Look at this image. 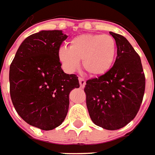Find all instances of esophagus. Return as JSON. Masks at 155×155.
Masks as SVG:
<instances>
[{"label": "esophagus", "instance_id": "34e87169", "mask_svg": "<svg viewBox=\"0 0 155 155\" xmlns=\"http://www.w3.org/2000/svg\"><path fill=\"white\" fill-rule=\"evenodd\" d=\"M78 80H79L80 87H85V84H86V80L84 79V78H79Z\"/></svg>", "mask_w": 155, "mask_h": 155}]
</instances>
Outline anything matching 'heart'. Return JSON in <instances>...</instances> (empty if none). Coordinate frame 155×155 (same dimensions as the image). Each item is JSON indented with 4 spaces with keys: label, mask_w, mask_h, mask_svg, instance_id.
<instances>
[{
    "label": "heart",
    "mask_w": 155,
    "mask_h": 155,
    "mask_svg": "<svg viewBox=\"0 0 155 155\" xmlns=\"http://www.w3.org/2000/svg\"><path fill=\"white\" fill-rule=\"evenodd\" d=\"M116 52V41L109 35L82 34L70 41L69 48H59L58 57L68 72L79 68L82 59L83 68L90 75L100 76L110 69Z\"/></svg>",
    "instance_id": "b5f03b06"
}]
</instances>
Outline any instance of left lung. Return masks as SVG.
I'll use <instances>...</instances> for the list:
<instances>
[{
	"label": "left lung",
	"instance_id": "left-lung-1",
	"mask_svg": "<svg viewBox=\"0 0 155 155\" xmlns=\"http://www.w3.org/2000/svg\"><path fill=\"white\" fill-rule=\"evenodd\" d=\"M117 45V58L106 73L87 80L84 92L92 121L101 128L116 130L135 118L142 104L145 77L141 59L128 41L109 31Z\"/></svg>",
	"mask_w": 155,
	"mask_h": 155
}]
</instances>
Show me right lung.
<instances>
[{"instance_id":"obj_1","label":"right lung","mask_w":155,"mask_h":155,"mask_svg":"<svg viewBox=\"0 0 155 155\" xmlns=\"http://www.w3.org/2000/svg\"><path fill=\"white\" fill-rule=\"evenodd\" d=\"M68 36L62 31H41L20 45L10 66L13 106L28 124L51 130L62 124L69 107V93L79 87L78 78L61 68L58 51Z\"/></svg>"}]
</instances>
